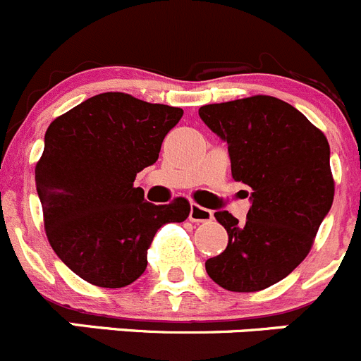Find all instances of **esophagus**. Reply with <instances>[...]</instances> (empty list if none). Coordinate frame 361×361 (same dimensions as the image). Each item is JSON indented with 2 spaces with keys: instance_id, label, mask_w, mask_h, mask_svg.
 Returning <instances> with one entry per match:
<instances>
[{
  "instance_id": "obj_1",
  "label": "esophagus",
  "mask_w": 361,
  "mask_h": 361,
  "mask_svg": "<svg viewBox=\"0 0 361 361\" xmlns=\"http://www.w3.org/2000/svg\"><path fill=\"white\" fill-rule=\"evenodd\" d=\"M190 219H191V221H197V223L211 221V219H212V212L209 211V209L200 207V205L191 204V207H190Z\"/></svg>"
}]
</instances>
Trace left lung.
Wrapping results in <instances>:
<instances>
[{
  "label": "left lung",
  "instance_id": "left-lung-1",
  "mask_svg": "<svg viewBox=\"0 0 361 361\" xmlns=\"http://www.w3.org/2000/svg\"><path fill=\"white\" fill-rule=\"evenodd\" d=\"M198 115L228 145L232 177L252 188L245 223L214 212L228 245L205 269L232 293L267 289L303 262L331 209L328 140L294 106L269 95L202 106Z\"/></svg>",
  "mask_w": 361,
  "mask_h": 361
}]
</instances>
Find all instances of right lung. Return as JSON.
<instances>
[{"instance_id":"obj_1","label":"right lung","mask_w":361,"mask_h":361,"mask_svg":"<svg viewBox=\"0 0 361 361\" xmlns=\"http://www.w3.org/2000/svg\"><path fill=\"white\" fill-rule=\"evenodd\" d=\"M183 113L106 92L47 127L35 168L44 226L61 262L88 283L118 289L138 280L157 230L190 216L186 198L154 205L133 186Z\"/></svg>"}]
</instances>
